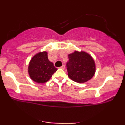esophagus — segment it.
Masks as SVG:
<instances>
[{
  "label": "esophagus",
  "mask_w": 125,
  "mask_h": 125,
  "mask_svg": "<svg viewBox=\"0 0 125 125\" xmlns=\"http://www.w3.org/2000/svg\"><path fill=\"white\" fill-rule=\"evenodd\" d=\"M61 68L62 69H65V66H64V65H62V66L61 67Z\"/></svg>",
  "instance_id": "esophagus-1"
}]
</instances>
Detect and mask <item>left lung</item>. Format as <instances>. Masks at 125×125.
Returning <instances> with one entry per match:
<instances>
[{"instance_id":"1","label":"left lung","mask_w":125,"mask_h":125,"mask_svg":"<svg viewBox=\"0 0 125 125\" xmlns=\"http://www.w3.org/2000/svg\"><path fill=\"white\" fill-rule=\"evenodd\" d=\"M67 69L69 77L76 82L82 83L92 78L96 72V64L91 55L84 51L68 54Z\"/></svg>"}]
</instances>
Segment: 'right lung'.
Listing matches in <instances>:
<instances>
[{
	"label": "right lung",
	"instance_id": "1",
	"mask_svg": "<svg viewBox=\"0 0 125 125\" xmlns=\"http://www.w3.org/2000/svg\"><path fill=\"white\" fill-rule=\"evenodd\" d=\"M57 71L48 59V52H40L31 59L28 66V73L32 81L38 83L47 82Z\"/></svg>",
	"mask_w": 125,
	"mask_h": 125
}]
</instances>
